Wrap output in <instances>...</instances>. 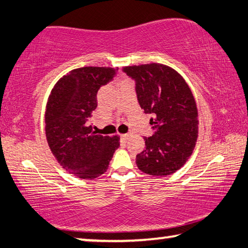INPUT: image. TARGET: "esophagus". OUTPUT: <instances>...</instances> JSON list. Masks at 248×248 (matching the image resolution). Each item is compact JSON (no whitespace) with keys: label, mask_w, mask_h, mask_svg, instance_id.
Listing matches in <instances>:
<instances>
[{"label":"esophagus","mask_w":248,"mask_h":248,"mask_svg":"<svg viewBox=\"0 0 248 248\" xmlns=\"http://www.w3.org/2000/svg\"><path fill=\"white\" fill-rule=\"evenodd\" d=\"M128 138H129V134H128V133L123 134V136H121V139H123L124 141H127V140H128Z\"/></svg>","instance_id":"obj_1"}]
</instances>
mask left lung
<instances>
[{
  "label": "left lung",
  "mask_w": 248,
  "mask_h": 248,
  "mask_svg": "<svg viewBox=\"0 0 248 248\" xmlns=\"http://www.w3.org/2000/svg\"><path fill=\"white\" fill-rule=\"evenodd\" d=\"M136 81L138 100L155 132L144 138L137 155L138 169L152 176H167L183 167L198 138V110L191 90L177 71L161 63L124 66Z\"/></svg>",
  "instance_id": "left-lung-1"
}]
</instances>
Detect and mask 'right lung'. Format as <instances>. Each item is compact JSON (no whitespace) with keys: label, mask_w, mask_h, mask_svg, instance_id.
Segmentation results:
<instances>
[{"label":"right lung","mask_w":248,"mask_h":248,"mask_svg":"<svg viewBox=\"0 0 248 248\" xmlns=\"http://www.w3.org/2000/svg\"><path fill=\"white\" fill-rule=\"evenodd\" d=\"M117 69L83 66L63 75L53 86L46 106V138L59 164L70 174L93 179L107 170L119 136L93 132L87 120L97 107V92Z\"/></svg>","instance_id":"right-lung-1"}]
</instances>
